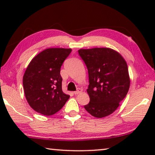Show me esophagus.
Masks as SVG:
<instances>
[{
	"mask_svg": "<svg viewBox=\"0 0 155 155\" xmlns=\"http://www.w3.org/2000/svg\"><path fill=\"white\" fill-rule=\"evenodd\" d=\"M80 92H82V90L81 89H78V90L77 91H75V92H73V94H75V95H77V94H80Z\"/></svg>",
	"mask_w": 155,
	"mask_h": 155,
	"instance_id": "1",
	"label": "esophagus"
}]
</instances>
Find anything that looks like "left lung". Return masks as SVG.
<instances>
[{
	"mask_svg": "<svg viewBox=\"0 0 155 155\" xmlns=\"http://www.w3.org/2000/svg\"><path fill=\"white\" fill-rule=\"evenodd\" d=\"M87 65L90 101L84 106L96 118L110 115L119 107L130 87L128 65L123 56L110 48L78 50Z\"/></svg>",
	"mask_w": 155,
	"mask_h": 155,
	"instance_id": "obj_1",
	"label": "left lung"
}]
</instances>
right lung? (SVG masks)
Returning a JSON list of instances; mask_svg holds the SVG:
<instances>
[{
    "instance_id": "right-lung-1",
    "label": "right lung",
    "mask_w": 155,
    "mask_h": 155,
    "mask_svg": "<svg viewBox=\"0 0 155 155\" xmlns=\"http://www.w3.org/2000/svg\"><path fill=\"white\" fill-rule=\"evenodd\" d=\"M71 48H49L30 61L23 76V87L29 106L38 113L51 116L62 109L70 95L62 90L61 67Z\"/></svg>"
}]
</instances>
